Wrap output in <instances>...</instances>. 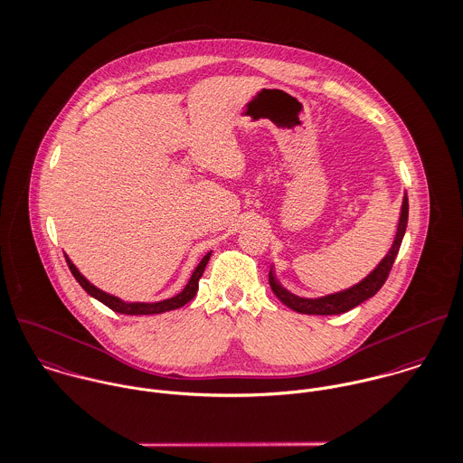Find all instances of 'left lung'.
Listing matches in <instances>:
<instances>
[{
  "instance_id": "1",
  "label": "left lung",
  "mask_w": 463,
  "mask_h": 463,
  "mask_svg": "<svg viewBox=\"0 0 463 463\" xmlns=\"http://www.w3.org/2000/svg\"><path fill=\"white\" fill-rule=\"evenodd\" d=\"M408 213H410V203H408V194H404L402 200V211H401V220H399V227H397V234L393 240V245L390 249V252L383 258V261L357 285L343 290V292H335V294H328L325 298H299L292 292H288L274 276V270L270 269L269 272V283L272 292L278 296V299L281 303H285L288 308L299 312V314H308V316H337V314H345L352 308H355L357 305L364 303L366 299L373 298L381 287L386 283L390 270L393 267V261L399 254L406 227H408Z\"/></svg>"
}]
</instances>
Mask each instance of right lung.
Segmentation results:
<instances>
[{
    "instance_id": "obj_1",
    "label": "right lung",
    "mask_w": 463,
    "mask_h": 463,
    "mask_svg": "<svg viewBox=\"0 0 463 463\" xmlns=\"http://www.w3.org/2000/svg\"><path fill=\"white\" fill-rule=\"evenodd\" d=\"M64 258H66L68 269H70V272L73 274V278L77 279V283H79L91 298H95L97 301H100V303L106 305L108 308H111L113 312H118V314H126V316H151V314H164V312H169V310H176V308L187 305V303L196 296V292H198V281H200V278H202V274H203V270H205V265H207V261H209V258H211V252H207V254L202 258V261L198 263V267L194 269L191 279L187 281V285L184 287V290H182L180 294H176L175 298L164 299V301H156V303H126V301H122V299H118V298H115V296H111V294H106V292H102L100 288H97L95 285H91V283L77 270V267L71 263V260H70L66 254H64Z\"/></svg>"
}]
</instances>
